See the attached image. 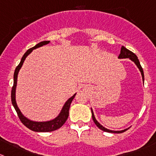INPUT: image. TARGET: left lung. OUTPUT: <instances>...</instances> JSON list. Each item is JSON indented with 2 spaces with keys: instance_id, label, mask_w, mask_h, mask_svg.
<instances>
[{
  "instance_id": "8db88e82",
  "label": "left lung",
  "mask_w": 156,
  "mask_h": 156,
  "mask_svg": "<svg viewBox=\"0 0 156 156\" xmlns=\"http://www.w3.org/2000/svg\"><path fill=\"white\" fill-rule=\"evenodd\" d=\"M118 58H119V59L129 58L132 61L134 62V63H136V66H137V67L139 69V70H140L141 74H142V80H143V81H144L143 69H142V66H141L140 63H139V59H138L137 56H136L134 53H133V52L130 51V50H129L128 49H126L125 47H123V46H122V47H121V51H120V54H119V56ZM91 112H92V118H93V122H94L95 124L97 126L98 128L100 129L103 130V131L107 132V133H123V132L126 131V130L128 129H126L122 130V131H113V130L108 129L103 127L101 124H99V122H98V121L96 119V118H95L94 114H93V109H91Z\"/></svg>"
}]
</instances>
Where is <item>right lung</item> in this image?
<instances>
[{
  "label": "right lung",
  "instance_id": "add662e5",
  "mask_svg": "<svg viewBox=\"0 0 156 156\" xmlns=\"http://www.w3.org/2000/svg\"><path fill=\"white\" fill-rule=\"evenodd\" d=\"M49 43H50V41H42V42L37 44L36 46L32 47V48L29 49V50H28L27 51L23 54L20 63H19L18 66L16 67L15 71H14V86H13L12 90H11V102H12L13 106H14V109H15L16 112H17V115H18L19 119H20L22 123H23L25 126L27 127L28 129H30V130L34 132H52L60 129V127H61L65 122H66V119H67L68 116H69V107H70V104L71 103H72L73 99H74V97H75L76 96V93H75L72 97L69 98L67 101L65 103L64 106H63V108H62L61 112H60V114H59L56 118L53 119L52 120H50V121H47V122L31 121V120L28 119L27 118H26V117L21 113L20 109H19L18 106H17V103H16V99H15V93H16V87H17V75H18L19 70H20V68H21L22 65H23L26 57H27L28 55L33 51V50L38 48V47H42V46L44 45H46V44H48Z\"/></svg>",
  "mask_w": 156,
  "mask_h": 156
}]
</instances>
